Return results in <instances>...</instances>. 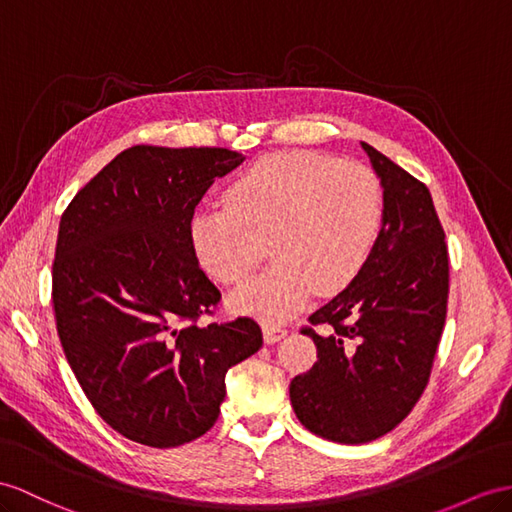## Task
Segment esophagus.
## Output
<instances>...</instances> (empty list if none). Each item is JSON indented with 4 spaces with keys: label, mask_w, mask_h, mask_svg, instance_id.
I'll return each instance as SVG.
<instances>
[{
    "label": "esophagus",
    "mask_w": 512,
    "mask_h": 512,
    "mask_svg": "<svg viewBox=\"0 0 512 512\" xmlns=\"http://www.w3.org/2000/svg\"><path fill=\"white\" fill-rule=\"evenodd\" d=\"M285 335H287V329H283V326H279V324H266V326H264V339H266V344L279 342V339H283Z\"/></svg>",
    "instance_id": "1"
}]
</instances>
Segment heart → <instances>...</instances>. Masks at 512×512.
Here are the masks:
<instances>
[{"label":"heart","instance_id":"1","mask_svg":"<svg viewBox=\"0 0 512 512\" xmlns=\"http://www.w3.org/2000/svg\"><path fill=\"white\" fill-rule=\"evenodd\" d=\"M385 225V188L370 166L320 151H277L240 170L225 207L199 209L190 242L222 285H242L264 257L270 268L233 298L261 320L281 322L313 292L346 290L372 259Z\"/></svg>","mask_w":512,"mask_h":512}]
</instances>
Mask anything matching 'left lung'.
Masks as SVG:
<instances>
[{
  "label": "left lung",
  "instance_id": "left-lung-1",
  "mask_svg": "<svg viewBox=\"0 0 512 512\" xmlns=\"http://www.w3.org/2000/svg\"><path fill=\"white\" fill-rule=\"evenodd\" d=\"M363 149L385 188L381 240L359 277L300 329L318 361L290 383L300 424L337 443L374 441L413 411L435 363L450 292L448 244L426 183L368 142Z\"/></svg>",
  "mask_w": 512,
  "mask_h": 512
}]
</instances>
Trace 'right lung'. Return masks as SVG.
<instances>
[{
	"instance_id": "obj_1",
	"label": "right lung",
	"mask_w": 512,
	"mask_h": 512,
	"mask_svg": "<svg viewBox=\"0 0 512 512\" xmlns=\"http://www.w3.org/2000/svg\"><path fill=\"white\" fill-rule=\"evenodd\" d=\"M242 160L220 147L136 144L60 218L51 303L62 350L103 422L149 448L205 435L227 370L264 344L253 318L203 320L222 296L190 242L194 207Z\"/></svg>"
}]
</instances>
